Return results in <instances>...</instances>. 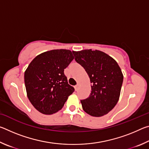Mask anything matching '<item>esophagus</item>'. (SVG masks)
Instances as JSON below:
<instances>
[{
    "instance_id": "1",
    "label": "esophagus",
    "mask_w": 149,
    "mask_h": 149,
    "mask_svg": "<svg viewBox=\"0 0 149 149\" xmlns=\"http://www.w3.org/2000/svg\"><path fill=\"white\" fill-rule=\"evenodd\" d=\"M74 88H75V91H78V89H79V85H75Z\"/></svg>"
}]
</instances>
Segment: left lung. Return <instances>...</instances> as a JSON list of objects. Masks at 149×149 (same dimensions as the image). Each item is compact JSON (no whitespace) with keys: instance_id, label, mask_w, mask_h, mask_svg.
Instances as JSON below:
<instances>
[{"instance_id":"8db88e82","label":"left lung","mask_w":149,"mask_h":149,"mask_svg":"<svg viewBox=\"0 0 149 149\" xmlns=\"http://www.w3.org/2000/svg\"><path fill=\"white\" fill-rule=\"evenodd\" d=\"M73 54L92 84L89 97L81 100L83 109L95 117L108 114L120 98L123 76L119 65L109 55L98 50L73 51Z\"/></svg>"}]
</instances>
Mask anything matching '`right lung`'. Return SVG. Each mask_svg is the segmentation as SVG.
Returning a JSON list of instances; mask_svg holds the SVG:
<instances>
[{
  "label": "right lung",
  "mask_w": 149,
  "mask_h": 149,
  "mask_svg": "<svg viewBox=\"0 0 149 149\" xmlns=\"http://www.w3.org/2000/svg\"><path fill=\"white\" fill-rule=\"evenodd\" d=\"M74 58L71 50L56 49L37 56L24 73L27 97L42 114L61 110L74 88L68 83L64 69Z\"/></svg>",
  "instance_id": "add662e5"
}]
</instances>
